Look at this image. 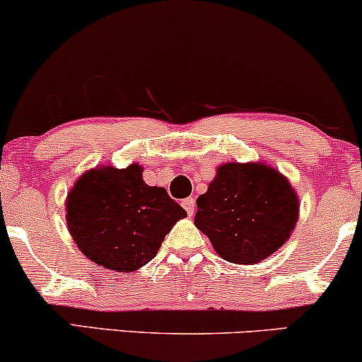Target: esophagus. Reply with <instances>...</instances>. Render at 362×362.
I'll return each instance as SVG.
<instances>
[{
  "mask_svg": "<svg viewBox=\"0 0 362 362\" xmlns=\"http://www.w3.org/2000/svg\"><path fill=\"white\" fill-rule=\"evenodd\" d=\"M182 207L187 210V214H189V215H194V210H195V199H194V197H189V199L182 200Z\"/></svg>",
  "mask_w": 362,
  "mask_h": 362,
  "instance_id": "34e87169",
  "label": "esophagus"
}]
</instances>
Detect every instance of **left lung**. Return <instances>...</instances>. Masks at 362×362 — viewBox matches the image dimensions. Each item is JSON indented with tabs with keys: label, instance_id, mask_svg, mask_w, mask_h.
<instances>
[{
	"label": "left lung",
	"instance_id": "1",
	"mask_svg": "<svg viewBox=\"0 0 362 362\" xmlns=\"http://www.w3.org/2000/svg\"><path fill=\"white\" fill-rule=\"evenodd\" d=\"M299 217V199L286 177L259 162L217 168L197 199L195 227L232 264H257L286 244Z\"/></svg>",
	"mask_w": 362,
	"mask_h": 362
}]
</instances>
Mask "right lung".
Returning a JSON list of instances; mask_svg holds the SVG:
<instances>
[{
  "label": "right lung",
  "instance_id": "1",
  "mask_svg": "<svg viewBox=\"0 0 362 362\" xmlns=\"http://www.w3.org/2000/svg\"><path fill=\"white\" fill-rule=\"evenodd\" d=\"M139 163L85 172L66 197V226L90 260L117 272H134L157 255L187 212L163 187H150Z\"/></svg>",
  "mask_w": 362,
  "mask_h": 362
}]
</instances>
